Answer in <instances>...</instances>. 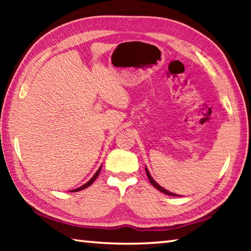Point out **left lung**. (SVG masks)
Wrapping results in <instances>:
<instances>
[{"mask_svg":"<svg viewBox=\"0 0 251 251\" xmlns=\"http://www.w3.org/2000/svg\"><path fill=\"white\" fill-rule=\"evenodd\" d=\"M145 171H146V174H147V177H148V179H150V181H151V184L155 187V188H157L159 190V192H161V193H164V194H166V195H169V196H177V197H180V195H177V194H174V193H172V192H169V190H167V189H165L164 187H161L159 184H157V181H155L154 180V178L151 177V173L148 172V169H147V167L145 166Z\"/></svg>","mask_w":251,"mask_h":251,"instance_id":"1","label":"left lung"}]
</instances>
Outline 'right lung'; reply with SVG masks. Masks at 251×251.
<instances>
[{
    "label": "right lung",
    "mask_w": 251,
    "mask_h": 251,
    "mask_svg": "<svg viewBox=\"0 0 251 251\" xmlns=\"http://www.w3.org/2000/svg\"><path fill=\"white\" fill-rule=\"evenodd\" d=\"M100 169H101V165L100 166V168L97 169V172L94 174V176H93L90 180H88L86 184H84L83 186H80V187H78V188H75V189H73V190H71V193H74V192H79V190H82V189H85V188H87L88 186H91L93 182H94V180L96 179L97 178V176L100 175Z\"/></svg>",
    "instance_id": "1"
}]
</instances>
